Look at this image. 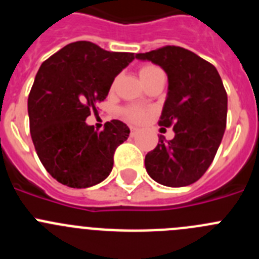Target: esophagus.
I'll use <instances>...</instances> for the list:
<instances>
[{"instance_id":"1","label":"esophagus","mask_w":259,"mask_h":259,"mask_svg":"<svg viewBox=\"0 0 259 259\" xmlns=\"http://www.w3.org/2000/svg\"><path fill=\"white\" fill-rule=\"evenodd\" d=\"M130 130H131V137H135L137 135V132H139V128L134 127V125H131V127H130Z\"/></svg>"}]
</instances>
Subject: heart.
Here are the masks:
<instances>
[{
	"label": "heart",
	"mask_w": 259,
	"mask_h": 259,
	"mask_svg": "<svg viewBox=\"0 0 259 259\" xmlns=\"http://www.w3.org/2000/svg\"><path fill=\"white\" fill-rule=\"evenodd\" d=\"M159 72H160V69H159V68H156V66L144 65L141 69H140L139 74H140V78H141L142 83H144V82H146L149 78H151L154 74H156V73H159ZM123 114H124V117L127 118L128 120H131V122H135V123H139V122H142V120L148 117L149 110L145 108H141V106L132 105V106H128V108H125L124 110H123Z\"/></svg>",
	"instance_id": "b5f03b06"
}]
</instances>
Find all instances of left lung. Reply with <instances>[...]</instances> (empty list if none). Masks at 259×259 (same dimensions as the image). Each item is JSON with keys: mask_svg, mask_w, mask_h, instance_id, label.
<instances>
[{"mask_svg": "<svg viewBox=\"0 0 259 259\" xmlns=\"http://www.w3.org/2000/svg\"><path fill=\"white\" fill-rule=\"evenodd\" d=\"M136 59L151 61L168 77V92L159 125H173L169 141L146 154L145 168L158 184L182 187L194 184L212 164L226 128L227 94L217 69L194 52L165 46Z\"/></svg>", "mask_w": 259, "mask_h": 259, "instance_id": "1", "label": "left lung"}]
</instances>
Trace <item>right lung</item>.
<instances>
[{
	"instance_id": "add662e5",
	"label": "right lung",
	"mask_w": 259,
	"mask_h": 259,
	"mask_svg": "<svg viewBox=\"0 0 259 259\" xmlns=\"http://www.w3.org/2000/svg\"><path fill=\"white\" fill-rule=\"evenodd\" d=\"M136 56L78 41L44 61L29 97L30 136L37 155L56 181L73 189L95 186L113 169L114 151L130 136L120 120L99 132L86 123L114 78Z\"/></svg>"
}]
</instances>
